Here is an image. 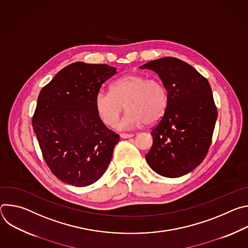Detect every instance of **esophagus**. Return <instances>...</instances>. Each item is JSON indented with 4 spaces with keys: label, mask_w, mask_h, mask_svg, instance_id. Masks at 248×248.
<instances>
[{
    "label": "esophagus",
    "mask_w": 248,
    "mask_h": 248,
    "mask_svg": "<svg viewBox=\"0 0 248 248\" xmlns=\"http://www.w3.org/2000/svg\"><path fill=\"white\" fill-rule=\"evenodd\" d=\"M120 136L122 138H129V137H132L133 134H131V133H121Z\"/></svg>",
    "instance_id": "esophagus-1"
}]
</instances>
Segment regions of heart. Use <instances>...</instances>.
<instances>
[{"mask_svg":"<svg viewBox=\"0 0 248 248\" xmlns=\"http://www.w3.org/2000/svg\"><path fill=\"white\" fill-rule=\"evenodd\" d=\"M94 104L100 120L108 126L118 122L124 106L127 112L118 127L155 124L167 111L168 93L160 80L132 73L114 81L111 92L99 91Z\"/></svg>","mask_w":248,"mask_h":248,"instance_id":"obj_1","label":"heart"}]
</instances>
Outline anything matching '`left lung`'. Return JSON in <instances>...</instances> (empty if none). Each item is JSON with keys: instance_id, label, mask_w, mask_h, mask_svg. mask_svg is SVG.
<instances>
[{"instance_id": "1", "label": "left lung", "mask_w": 248, "mask_h": 248, "mask_svg": "<svg viewBox=\"0 0 248 248\" xmlns=\"http://www.w3.org/2000/svg\"><path fill=\"white\" fill-rule=\"evenodd\" d=\"M155 72L168 91V108L153 127V145L145 159L166 178H179L206 157L217 120L208 80L187 62L166 57L141 65Z\"/></svg>"}]
</instances>
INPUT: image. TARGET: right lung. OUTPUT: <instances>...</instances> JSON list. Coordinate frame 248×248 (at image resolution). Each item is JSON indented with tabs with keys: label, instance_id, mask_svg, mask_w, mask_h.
Here are the masks:
<instances>
[{
	"label": "right lung",
	"instance_id": "add662e5",
	"mask_svg": "<svg viewBox=\"0 0 248 248\" xmlns=\"http://www.w3.org/2000/svg\"><path fill=\"white\" fill-rule=\"evenodd\" d=\"M116 70L108 64L74 62L60 70L38 96L32 126L46 164L65 184L92 185L111 163L120 136L100 120L94 101Z\"/></svg>",
	"mask_w": 248,
	"mask_h": 248
}]
</instances>
